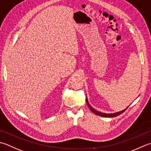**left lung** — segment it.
I'll use <instances>...</instances> for the list:
<instances>
[{
  "label": "left lung",
  "mask_w": 151,
  "mask_h": 151,
  "mask_svg": "<svg viewBox=\"0 0 151 151\" xmlns=\"http://www.w3.org/2000/svg\"><path fill=\"white\" fill-rule=\"evenodd\" d=\"M86 103H87V105H88V107L90 108V110H91V111H92L94 114H97V115H99V116H103V117H115V116H119V115H120V114H121L122 113H123L124 112V111L126 110V109L128 108V107H127L126 109H124V110H122V111H121L117 112V113H111V114H107V113H101V112H99V111H96L95 109H94L90 105V103H88V99H87V97H86Z\"/></svg>",
  "instance_id": "1"
}]
</instances>
